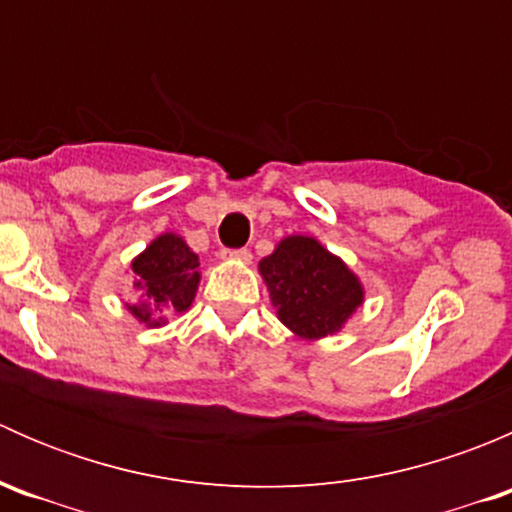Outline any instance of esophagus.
<instances>
[{
    "instance_id": "1",
    "label": "esophagus",
    "mask_w": 512,
    "mask_h": 512,
    "mask_svg": "<svg viewBox=\"0 0 512 512\" xmlns=\"http://www.w3.org/2000/svg\"><path fill=\"white\" fill-rule=\"evenodd\" d=\"M225 255L232 257V260H242V262H250L252 260V252L247 250V247H240V250H227Z\"/></svg>"
}]
</instances>
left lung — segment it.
<instances>
[{
  "label": "left lung",
  "mask_w": 512,
  "mask_h": 512,
  "mask_svg": "<svg viewBox=\"0 0 512 512\" xmlns=\"http://www.w3.org/2000/svg\"><path fill=\"white\" fill-rule=\"evenodd\" d=\"M277 314L294 334L319 339L337 332L364 299L359 280L312 237L282 240L260 262Z\"/></svg>",
  "instance_id": "1"
}]
</instances>
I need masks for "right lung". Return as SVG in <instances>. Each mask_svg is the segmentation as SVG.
I'll use <instances>...</instances> for the list:
<instances>
[{
	"label": "right lung",
	"mask_w": 512,
	"mask_h": 512,
	"mask_svg": "<svg viewBox=\"0 0 512 512\" xmlns=\"http://www.w3.org/2000/svg\"><path fill=\"white\" fill-rule=\"evenodd\" d=\"M138 302L131 312L138 322L158 327L168 314L185 312L200 282L198 255L178 235H160L133 260Z\"/></svg>",
	"instance_id": "right-lung-1"
}]
</instances>
